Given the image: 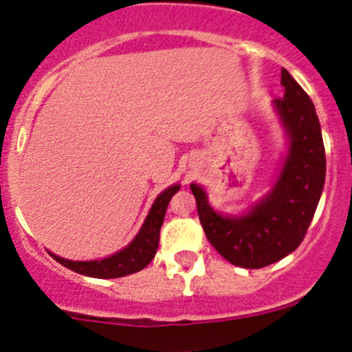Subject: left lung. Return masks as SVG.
I'll use <instances>...</instances> for the list:
<instances>
[{"mask_svg":"<svg viewBox=\"0 0 352 352\" xmlns=\"http://www.w3.org/2000/svg\"><path fill=\"white\" fill-rule=\"evenodd\" d=\"M283 98L272 102L287 140L274 184L239 214H223L204 187L190 184L206 236L233 265L261 269L285 258L303 242L325 184V148L314 102L286 69Z\"/></svg>","mask_w":352,"mask_h":352,"instance_id":"8db88e82","label":"left lung"}]
</instances>
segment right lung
I'll return each instance as SVG.
<instances>
[{
	"mask_svg": "<svg viewBox=\"0 0 352 352\" xmlns=\"http://www.w3.org/2000/svg\"><path fill=\"white\" fill-rule=\"evenodd\" d=\"M179 189L180 184H173V186L166 187L163 192H160L138 235L131 240L129 245L109 257L95 258V261H69V258H63L52 252L49 254L65 267L78 272V274L88 276V278L113 279L134 274L153 261L156 250H158L160 228L163 225L166 208H168L170 199L173 197V194L179 192Z\"/></svg>",
	"mask_w": 352,
	"mask_h": 352,
	"instance_id": "1",
	"label": "right lung"
}]
</instances>
